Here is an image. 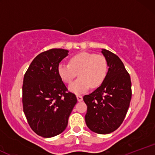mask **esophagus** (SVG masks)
<instances>
[{
    "label": "esophagus",
    "mask_w": 155,
    "mask_h": 155,
    "mask_svg": "<svg viewBox=\"0 0 155 155\" xmlns=\"http://www.w3.org/2000/svg\"><path fill=\"white\" fill-rule=\"evenodd\" d=\"M76 97H77V101H79V102H81V101H82L83 100V97L81 95H76Z\"/></svg>",
    "instance_id": "1"
}]
</instances>
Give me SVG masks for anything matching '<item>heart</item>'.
<instances>
[{
	"instance_id": "obj_1",
	"label": "heart",
	"mask_w": 155,
	"mask_h": 155,
	"mask_svg": "<svg viewBox=\"0 0 155 155\" xmlns=\"http://www.w3.org/2000/svg\"><path fill=\"white\" fill-rule=\"evenodd\" d=\"M108 71V62L104 55L81 52L70 59V64L61 63L58 68V74L64 82L68 84L77 76L79 78L68 86L73 93L81 94L90 87H99L106 79Z\"/></svg>"
}]
</instances>
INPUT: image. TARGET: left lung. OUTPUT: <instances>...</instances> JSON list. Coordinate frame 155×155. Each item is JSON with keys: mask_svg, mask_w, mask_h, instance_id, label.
I'll return each mask as SVG.
<instances>
[{"mask_svg": "<svg viewBox=\"0 0 155 155\" xmlns=\"http://www.w3.org/2000/svg\"><path fill=\"white\" fill-rule=\"evenodd\" d=\"M101 53L108 62L106 79L94 92L83 97L87 106L85 122L98 134L114 132L122 123L132 96L131 81L122 60L105 49Z\"/></svg>", "mask_w": 155, "mask_h": 155, "instance_id": "left-lung-1", "label": "left lung"}]
</instances>
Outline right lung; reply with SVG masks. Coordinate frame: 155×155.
Returning a JSON list of instances; mask_svg holds the SVG:
<instances>
[{
	"label": "right lung",
	"instance_id": "add662e5",
	"mask_svg": "<svg viewBox=\"0 0 155 155\" xmlns=\"http://www.w3.org/2000/svg\"><path fill=\"white\" fill-rule=\"evenodd\" d=\"M68 50L51 49L32 61L24 76L23 111L31 129L38 136L51 138L63 133L77 103L58 74L59 63Z\"/></svg>",
	"mask_w": 155,
	"mask_h": 155
}]
</instances>
